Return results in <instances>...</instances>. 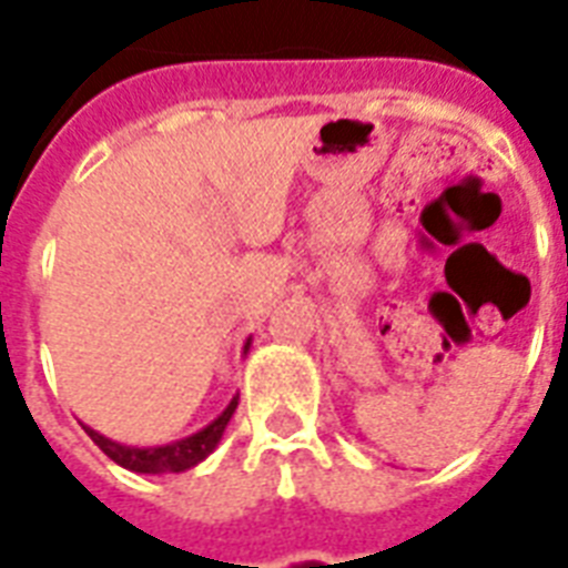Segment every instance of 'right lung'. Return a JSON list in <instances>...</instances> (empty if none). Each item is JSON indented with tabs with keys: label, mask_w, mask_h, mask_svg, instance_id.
Here are the masks:
<instances>
[{
	"label": "right lung",
	"mask_w": 568,
	"mask_h": 568,
	"mask_svg": "<svg viewBox=\"0 0 568 568\" xmlns=\"http://www.w3.org/2000/svg\"><path fill=\"white\" fill-rule=\"evenodd\" d=\"M250 347V342L244 345V351ZM239 406V395L232 397L230 406L223 409L212 424H205L203 430L191 433L185 439H176L171 445H155V448H135V445H120V442L105 439L102 433L84 427V433L91 436L105 457H111L118 466L129 468V471H141V475H168V471H185V468H194L196 463H203L221 442L226 424H230L232 413Z\"/></svg>",
	"instance_id": "add662e5"
}]
</instances>
